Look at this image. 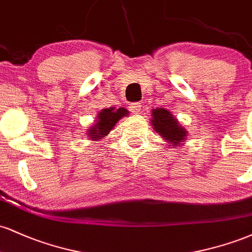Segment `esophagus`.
<instances>
[{
	"mask_svg": "<svg viewBox=\"0 0 252 252\" xmlns=\"http://www.w3.org/2000/svg\"><path fill=\"white\" fill-rule=\"evenodd\" d=\"M130 111L132 112V114H140L141 111V103L138 102H135V103H131L130 104Z\"/></svg>",
	"mask_w": 252,
	"mask_h": 252,
	"instance_id": "34e87169",
	"label": "esophagus"
}]
</instances>
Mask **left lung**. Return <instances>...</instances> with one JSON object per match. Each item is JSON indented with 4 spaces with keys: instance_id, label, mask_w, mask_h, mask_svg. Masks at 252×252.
I'll return each instance as SVG.
<instances>
[{
    "instance_id": "left-lung-1",
    "label": "left lung",
    "mask_w": 252,
    "mask_h": 252,
    "mask_svg": "<svg viewBox=\"0 0 252 252\" xmlns=\"http://www.w3.org/2000/svg\"><path fill=\"white\" fill-rule=\"evenodd\" d=\"M150 123L155 131L169 143L168 146L173 144L172 147H179V144L186 140V129L180 126L179 121L170 114L169 110L162 108L153 109Z\"/></svg>"
}]
</instances>
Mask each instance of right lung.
<instances>
[{"label": "right lung", "instance_id": "1", "mask_svg": "<svg viewBox=\"0 0 252 252\" xmlns=\"http://www.w3.org/2000/svg\"><path fill=\"white\" fill-rule=\"evenodd\" d=\"M129 111L126 108H109L103 109L98 114L96 124L91 126V128L88 129V137L92 140H100L105 137L106 135L115 128L116 123L122 117L128 116Z\"/></svg>", "mask_w": 252, "mask_h": 252}]
</instances>
